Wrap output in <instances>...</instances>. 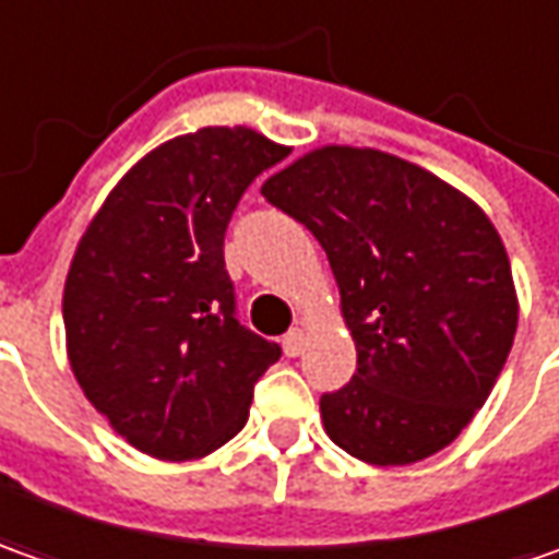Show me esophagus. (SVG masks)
I'll return each mask as SVG.
<instances>
[{
	"label": "esophagus",
	"mask_w": 559,
	"mask_h": 559,
	"mask_svg": "<svg viewBox=\"0 0 559 559\" xmlns=\"http://www.w3.org/2000/svg\"><path fill=\"white\" fill-rule=\"evenodd\" d=\"M306 343H309L306 331H302V328H290V331L284 334V353L290 358L302 356V353H306Z\"/></svg>",
	"instance_id": "1"
}]
</instances>
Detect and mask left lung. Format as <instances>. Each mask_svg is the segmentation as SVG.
Here are the masks:
<instances>
[{"mask_svg":"<svg viewBox=\"0 0 559 559\" xmlns=\"http://www.w3.org/2000/svg\"><path fill=\"white\" fill-rule=\"evenodd\" d=\"M262 198L324 247L356 377L321 395L331 442L374 467L442 452L489 399L520 299L508 250L464 191L377 147L321 145Z\"/></svg>","mask_w":559,"mask_h":559,"instance_id":"8db88e82","label":"left lung"}]
</instances>
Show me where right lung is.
<instances>
[{
  "instance_id": "right-lung-1",
  "label": "right lung",
  "mask_w": 559,
  "mask_h": 559,
  "mask_svg": "<svg viewBox=\"0 0 559 559\" xmlns=\"http://www.w3.org/2000/svg\"><path fill=\"white\" fill-rule=\"evenodd\" d=\"M287 147L250 126L176 135L110 188L64 281L70 371L142 454L198 461L241 433L253 383L281 358L235 316L225 228Z\"/></svg>"
}]
</instances>
